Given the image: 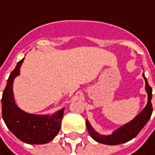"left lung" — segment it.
Returning <instances> with one entry per match:
<instances>
[{
  "mask_svg": "<svg viewBox=\"0 0 155 155\" xmlns=\"http://www.w3.org/2000/svg\"><path fill=\"white\" fill-rule=\"evenodd\" d=\"M142 76L145 80V89L147 94V103L146 105L143 110L136 115L129 122L122 125L121 127H118L117 129L114 130L111 134H101L95 131V129L92 127L89 120H86V125L87 131L91 135V137L95 141L99 143L106 145H119L127 142L131 140L132 139L136 137V135L140 132V130L144 127V126L151 117L153 113V107H152V88L148 85L147 80L145 77L144 73Z\"/></svg>",
  "mask_w": 155,
  "mask_h": 155,
  "instance_id": "left-lung-1",
  "label": "left lung"
}]
</instances>
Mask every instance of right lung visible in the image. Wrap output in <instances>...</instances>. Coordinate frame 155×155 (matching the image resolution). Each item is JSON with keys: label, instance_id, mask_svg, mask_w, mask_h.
I'll return each mask as SVG.
<instances>
[{"label": "right lung", "instance_id": "obj_1", "mask_svg": "<svg viewBox=\"0 0 155 155\" xmlns=\"http://www.w3.org/2000/svg\"><path fill=\"white\" fill-rule=\"evenodd\" d=\"M21 60L11 72L2 98V119L8 128L21 141L28 144H46L54 138L60 131L65 107L48 114H35L23 111L17 106L13 84L20 75Z\"/></svg>", "mask_w": 155, "mask_h": 155}]
</instances>
